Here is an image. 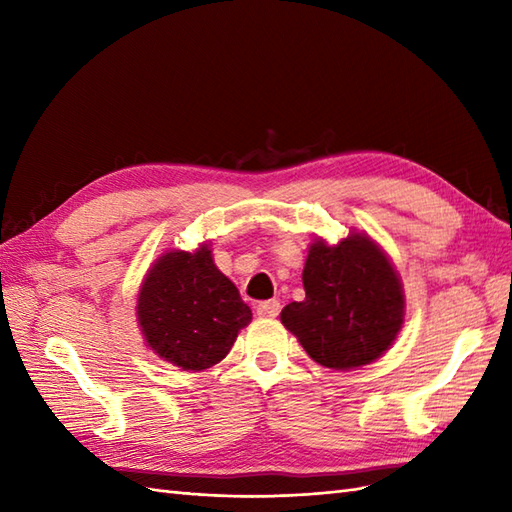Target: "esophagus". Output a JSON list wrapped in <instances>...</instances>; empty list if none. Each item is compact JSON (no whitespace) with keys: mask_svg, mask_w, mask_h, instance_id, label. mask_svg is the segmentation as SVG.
Returning <instances> with one entry per match:
<instances>
[{"mask_svg":"<svg viewBox=\"0 0 512 512\" xmlns=\"http://www.w3.org/2000/svg\"><path fill=\"white\" fill-rule=\"evenodd\" d=\"M257 317H277L279 314V310H281V306H279V301L277 299H270V301H262V303H257Z\"/></svg>","mask_w":512,"mask_h":512,"instance_id":"34e87169","label":"esophagus"}]
</instances>
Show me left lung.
<instances>
[{
  "label": "left lung",
  "mask_w": 512,
  "mask_h": 512,
  "mask_svg": "<svg viewBox=\"0 0 512 512\" xmlns=\"http://www.w3.org/2000/svg\"><path fill=\"white\" fill-rule=\"evenodd\" d=\"M306 299L281 310V323L312 361L330 369L374 363L396 341L405 295L389 257L363 233L336 246L310 244L303 266Z\"/></svg>",
  "instance_id": "obj_1"
}]
</instances>
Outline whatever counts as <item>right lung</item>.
I'll return each mask as SVG.
<instances>
[{
	"label": "right lung",
	"instance_id": "obj_1",
	"mask_svg": "<svg viewBox=\"0 0 512 512\" xmlns=\"http://www.w3.org/2000/svg\"><path fill=\"white\" fill-rule=\"evenodd\" d=\"M136 314L151 350L191 372L220 363L253 319L233 281L213 264L209 244L158 257L140 286Z\"/></svg>",
	"mask_w": 512,
	"mask_h": 512
}]
</instances>
